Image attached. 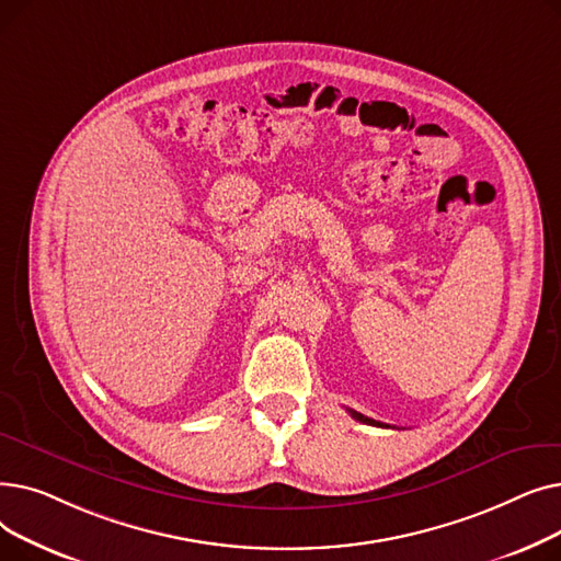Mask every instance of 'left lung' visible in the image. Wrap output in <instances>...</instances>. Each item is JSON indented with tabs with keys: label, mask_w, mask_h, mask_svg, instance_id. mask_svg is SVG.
Masks as SVG:
<instances>
[{
	"label": "left lung",
	"mask_w": 561,
	"mask_h": 561,
	"mask_svg": "<svg viewBox=\"0 0 561 561\" xmlns=\"http://www.w3.org/2000/svg\"><path fill=\"white\" fill-rule=\"evenodd\" d=\"M350 416L355 419V421H359V423H366V425H375V427H389V425L379 423V421H373V419H368V416H364V414H357V411H352V409H350Z\"/></svg>",
	"instance_id": "left-lung-1"
}]
</instances>
